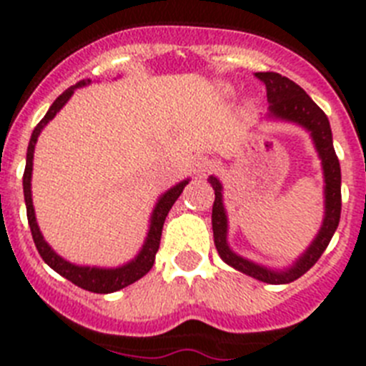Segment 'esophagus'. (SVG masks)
<instances>
[{
    "label": "esophagus",
    "instance_id": "obj_1",
    "mask_svg": "<svg viewBox=\"0 0 366 366\" xmlns=\"http://www.w3.org/2000/svg\"><path fill=\"white\" fill-rule=\"evenodd\" d=\"M214 168V161L209 159V157H198V159L194 161V172L198 174V176H203L209 170Z\"/></svg>",
    "mask_w": 366,
    "mask_h": 366
}]
</instances>
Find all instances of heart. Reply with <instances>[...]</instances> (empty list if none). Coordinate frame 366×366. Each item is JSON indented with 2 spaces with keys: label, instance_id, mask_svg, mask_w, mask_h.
Masks as SVG:
<instances>
[{
  "label": "heart",
  "instance_id": "obj_1",
  "mask_svg": "<svg viewBox=\"0 0 366 366\" xmlns=\"http://www.w3.org/2000/svg\"><path fill=\"white\" fill-rule=\"evenodd\" d=\"M223 92H225V93H231L232 89H231V87H225V89H223Z\"/></svg>",
  "mask_w": 366,
  "mask_h": 366
}]
</instances>
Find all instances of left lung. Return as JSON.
Returning <instances> with one entry per match:
<instances>
[{
  "instance_id": "left-lung-1",
  "label": "left lung",
  "mask_w": 366,
  "mask_h": 366,
  "mask_svg": "<svg viewBox=\"0 0 366 366\" xmlns=\"http://www.w3.org/2000/svg\"><path fill=\"white\" fill-rule=\"evenodd\" d=\"M257 79L266 84L267 92V121L293 122L308 132L313 141L317 155L321 159L322 177H325V218L322 225L313 238L308 249L293 262L290 267L284 269H271L262 266L249 258L236 254L227 244V211L223 205V187L218 177L209 176V183L214 189V205H212V232H214V245L218 254L225 264L242 271L253 279L266 284H290L302 277L310 267L315 264L325 249L328 247L332 236L339 225L341 218V167L334 150V139H332V128L330 121L319 106L310 99L299 84L286 79L282 74L267 71V73H254Z\"/></svg>"
}]
</instances>
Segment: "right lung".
I'll return each mask as SVG.
<instances>
[{"label": "right lung", "mask_w": 366, "mask_h": 366, "mask_svg": "<svg viewBox=\"0 0 366 366\" xmlns=\"http://www.w3.org/2000/svg\"><path fill=\"white\" fill-rule=\"evenodd\" d=\"M87 84H92V80H80L74 86L67 87L62 95L58 97L51 104L49 112L45 113V117L38 122V126L32 130L31 141H29L27 147V163H25V172H24V196H25V207H27V219L29 227L32 232V240L36 244L38 253L44 258V262L51 269L56 271L58 274H62L64 279L71 280L73 284H76L82 290L93 293H113L119 292L122 287L130 286L135 280H139L141 277L148 273L152 269L155 262V253L159 249L161 242V232H163V223L167 219L168 211L172 209V205L176 203V199L179 198V194L183 192L187 185H189L190 179L179 181L177 185L170 187L164 194H161L157 203H155L154 211L150 216V227H148L147 238H144V244L141 247L135 258H132L130 262H126L122 266L117 267H97V266H79V264H73V262H67L66 258H62L60 254L51 247L47 242H45L44 234H41L40 227H38L36 214H34V207H32V192H31V179H32V159H34V147H36V141L40 137L41 130H44L47 122L53 121L54 115H56L64 106L67 104V100L73 97L74 89L76 87H84Z\"/></svg>", "instance_id": "obj_1"}]
</instances>
